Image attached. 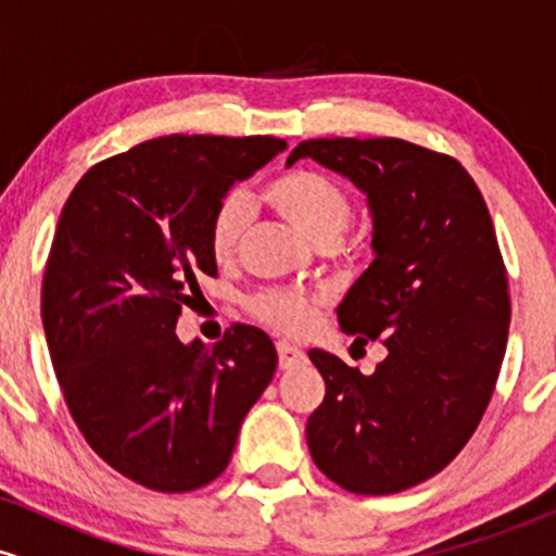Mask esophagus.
Returning <instances> with one entry per match:
<instances>
[{
	"instance_id": "1",
	"label": "esophagus",
	"mask_w": 556,
	"mask_h": 556,
	"mask_svg": "<svg viewBox=\"0 0 556 556\" xmlns=\"http://www.w3.org/2000/svg\"><path fill=\"white\" fill-rule=\"evenodd\" d=\"M277 355H279V368L282 371H290V368H298L305 363V353L292 342H277Z\"/></svg>"
}]
</instances>
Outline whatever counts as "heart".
I'll return each mask as SVG.
<instances>
[{
    "label": "heart",
    "instance_id": "b5f03b06",
    "mask_svg": "<svg viewBox=\"0 0 556 556\" xmlns=\"http://www.w3.org/2000/svg\"><path fill=\"white\" fill-rule=\"evenodd\" d=\"M264 201L316 245L337 242L350 225L353 201L340 182L316 169H287L264 185ZM248 225V206L240 195H225L208 222V251L225 264L238 251ZM324 295L300 287H266L248 300V311L266 327L298 334L314 324Z\"/></svg>",
    "mask_w": 556,
    "mask_h": 556
}]
</instances>
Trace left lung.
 Segmentation results:
<instances>
[{
    "label": "left lung",
    "mask_w": 556,
    "mask_h": 556,
    "mask_svg": "<svg viewBox=\"0 0 556 556\" xmlns=\"http://www.w3.org/2000/svg\"><path fill=\"white\" fill-rule=\"evenodd\" d=\"M314 159L368 198L374 261L337 308L344 334L381 340L371 376L311 350L327 381L305 439L314 463L353 494L418 486L481 424L509 329L507 269L473 177L457 159L400 138H316Z\"/></svg>",
    "instance_id": "left-lung-1"
}]
</instances>
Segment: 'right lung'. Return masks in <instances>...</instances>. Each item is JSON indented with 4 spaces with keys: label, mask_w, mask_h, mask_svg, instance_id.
I'll use <instances>...</instances> for the list:
<instances>
[{
    "label": "right lung",
    "mask_w": 556,
    "mask_h": 556,
    "mask_svg": "<svg viewBox=\"0 0 556 556\" xmlns=\"http://www.w3.org/2000/svg\"><path fill=\"white\" fill-rule=\"evenodd\" d=\"M285 149L271 136L146 140L93 164L62 208L41 287L54 374L91 450L140 486L212 483L277 371L256 327L235 324L214 348L175 327L198 279L216 277V203Z\"/></svg>",
    "instance_id": "1"
}]
</instances>
